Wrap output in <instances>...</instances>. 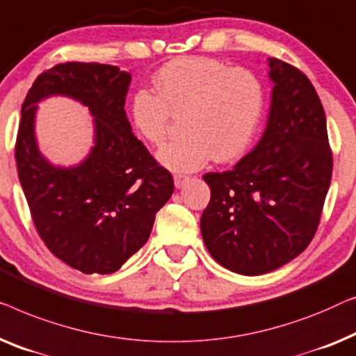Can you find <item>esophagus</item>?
<instances>
[{
	"label": "esophagus",
	"instance_id": "34e87169",
	"mask_svg": "<svg viewBox=\"0 0 356 356\" xmlns=\"http://www.w3.org/2000/svg\"><path fill=\"white\" fill-rule=\"evenodd\" d=\"M187 180H188V177L184 176V174H176V176H174V184H176L177 188L182 187V185L187 182Z\"/></svg>",
	"mask_w": 356,
	"mask_h": 356
}]
</instances>
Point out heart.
Returning <instances> with one entry per match:
<instances>
[{
	"mask_svg": "<svg viewBox=\"0 0 356 356\" xmlns=\"http://www.w3.org/2000/svg\"><path fill=\"white\" fill-rule=\"evenodd\" d=\"M130 99V118L140 137L152 145L166 138L172 114L184 113V135L158 158L174 171H192L214 158L230 161L245 152L261 121L264 87L257 74L211 58H179Z\"/></svg>",
	"mask_w": 356,
	"mask_h": 356,
	"instance_id": "1",
	"label": "heart"
}]
</instances>
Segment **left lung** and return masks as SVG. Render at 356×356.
Returning a JSON list of instances; mask_svg holds the SVG:
<instances>
[{"mask_svg": "<svg viewBox=\"0 0 356 356\" xmlns=\"http://www.w3.org/2000/svg\"><path fill=\"white\" fill-rule=\"evenodd\" d=\"M271 109L257 147L226 172L204 174L211 200L200 221L211 257L229 271L259 276L298 257L321 219L330 152L321 99L297 67L268 59Z\"/></svg>", "mask_w": 356, "mask_h": 356, "instance_id": "obj_1", "label": "left lung"}]
</instances>
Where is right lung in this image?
Segmentation results:
<instances>
[{
  "instance_id": "1",
  "label": "right lung",
  "mask_w": 356,
  "mask_h": 356,
  "mask_svg": "<svg viewBox=\"0 0 356 356\" xmlns=\"http://www.w3.org/2000/svg\"><path fill=\"white\" fill-rule=\"evenodd\" d=\"M130 80L109 64H56L22 104L16 163L35 229L54 257L83 274L116 273L147 243L174 192L171 172L132 134L124 109ZM53 94L77 99L94 116V147L77 167H54L38 149L36 103Z\"/></svg>"
}]
</instances>
